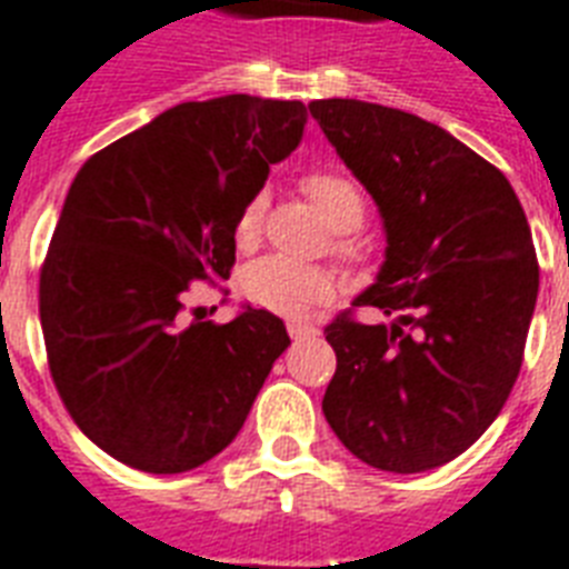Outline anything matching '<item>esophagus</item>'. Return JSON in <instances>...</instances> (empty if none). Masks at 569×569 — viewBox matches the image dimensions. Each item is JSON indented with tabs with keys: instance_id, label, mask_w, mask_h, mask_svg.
Segmentation results:
<instances>
[{
	"instance_id": "34e87169",
	"label": "esophagus",
	"mask_w": 569,
	"mask_h": 569,
	"mask_svg": "<svg viewBox=\"0 0 569 569\" xmlns=\"http://www.w3.org/2000/svg\"><path fill=\"white\" fill-rule=\"evenodd\" d=\"M286 331L292 340H307V337H316L319 328L316 325H307V322H286Z\"/></svg>"
}]
</instances>
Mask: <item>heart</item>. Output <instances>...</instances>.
<instances>
[{"instance_id":"b5f03b06","label":"heart","mask_w":569,"mask_h":569,"mask_svg":"<svg viewBox=\"0 0 569 569\" xmlns=\"http://www.w3.org/2000/svg\"><path fill=\"white\" fill-rule=\"evenodd\" d=\"M301 190L322 214L325 223L337 229L331 241L333 253L349 262H358L363 256V241L349 229L361 227L363 214H367V197H363L361 184L340 169L316 167L301 176ZM262 220H266V193H253V197H247V202L236 214L232 232H236L238 247H253L259 241ZM241 289L262 310L280 316H301L313 303L328 301L337 289V280L322 266H298L283 256H266L247 268L241 277Z\"/></svg>"}]
</instances>
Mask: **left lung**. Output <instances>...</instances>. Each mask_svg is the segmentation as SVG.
<instances>
[{
  "label": "left lung",
  "mask_w": 569,
  "mask_h": 569,
  "mask_svg": "<svg viewBox=\"0 0 569 569\" xmlns=\"http://www.w3.org/2000/svg\"><path fill=\"white\" fill-rule=\"evenodd\" d=\"M385 220V266L325 340L337 372L322 411L337 439L381 471L415 475L475 445L516 385L540 266L505 172L448 130L381 103H310Z\"/></svg>",
  "instance_id": "1"
}]
</instances>
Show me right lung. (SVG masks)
I'll return each instance as SVG.
<instances>
[{"instance_id": "add662e5", "label": "right lung", "mask_w": 569, "mask_h": 569, "mask_svg": "<svg viewBox=\"0 0 569 569\" xmlns=\"http://www.w3.org/2000/svg\"><path fill=\"white\" fill-rule=\"evenodd\" d=\"M307 107L227 94L160 112L86 160L41 266L50 376L73 423L149 475L202 466L244 427L289 346L244 303L232 322H188L190 283L236 266V214L301 142Z\"/></svg>"}]
</instances>
